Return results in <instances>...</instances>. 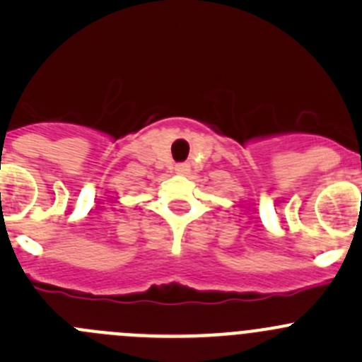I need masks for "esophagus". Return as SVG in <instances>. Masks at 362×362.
I'll list each match as a JSON object with an SVG mask.
<instances>
[{"instance_id":"obj_1","label":"esophagus","mask_w":362,"mask_h":362,"mask_svg":"<svg viewBox=\"0 0 362 362\" xmlns=\"http://www.w3.org/2000/svg\"><path fill=\"white\" fill-rule=\"evenodd\" d=\"M175 171H177L178 175H187L189 171H191V166H189L187 163H178L175 164Z\"/></svg>"}]
</instances>
